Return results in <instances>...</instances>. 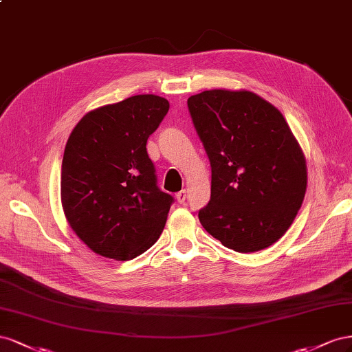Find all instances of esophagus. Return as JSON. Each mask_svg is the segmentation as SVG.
Masks as SVG:
<instances>
[{"label": "esophagus", "instance_id": "34e87169", "mask_svg": "<svg viewBox=\"0 0 352 352\" xmlns=\"http://www.w3.org/2000/svg\"><path fill=\"white\" fill-rule=\"evenodd\" d=\"M175 197H177V202L178 204H184L186 199H187V192H186V190H182V192L177 193Z\"/></svg>", "mask_w": 352, "mask_h": 352}]
</instances>
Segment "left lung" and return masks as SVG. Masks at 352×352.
Instances as JSON below:
<instances>
[{
	"label": "left lung",
	"instance_id": "obj_1",
	"mask_svg": "<svg viewBox=\"0 0 352 352\" xmlns=\"http://www.w3.org/2000/svg\"><path fill=\"white\" fill-rule=\"evenodd\" d=\"M187 104L212 168L200 224L240 254L276 243L307 190L305 156L285 116L248 89H208Z\"/></svg>",
	"mask_w": 352,
	"mask_h": 352
}]
</instances>
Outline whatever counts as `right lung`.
I'll use <instances>...</instances> for the list:
<instances>
[{
    "instance_id": "right-lung-1",
    "label": "right lung",
    "mask_w": 352,
    "mask_h": 352,
    "mask_svg": "<svg viewBox=\"0 0 352 352\" xmlns=\"http://www.w3.org/2000/svg\"><path fill=\"white\" fill-rule=\"evenodd\" d=\"M168 109L164 97L133 96L88 112L69 135L62 206L69 226L97 255L133 259L164 232L174 199L157 187L146 144Z\"/></svg>"
}]
</instances>
